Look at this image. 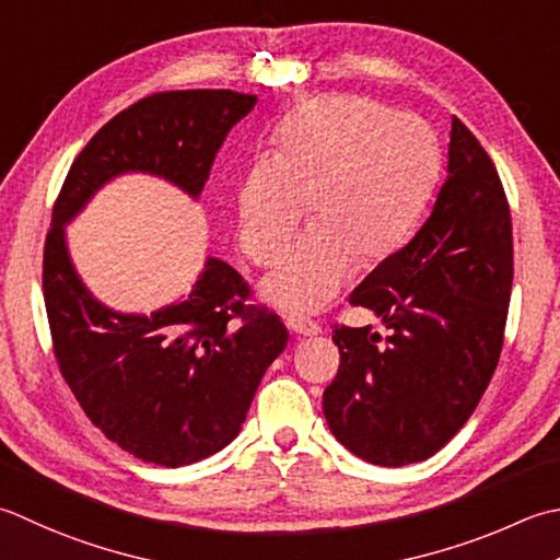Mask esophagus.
Wrapping results in <instances>:
<instances>
[{
	"instance_id": "34e87169",
	"label": "esophagus",
	"mask_w": 560,
	"mask_h": 560,
	"mask_svg": "<svg viewBox=\"0 0 560 560\" xmlns=\"http://www.w3.org/2000/svg\"><path fill=\"white\" fill-rule=\"evenodd\" d=\"M287 325H289V330H293L295 335L313 337V335L320 332V325H317L315 320H311V317H303V315H289L287 317Z\"/></svg>"
}]
</instances>
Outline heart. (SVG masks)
<instances>
[{"mask_svg":"<svg viewBox=\"0 0 560 560\" xmlns=\"http://www.w3.org/2000/svg\"><path fill=\"white\" fill-rule=\"evenodd\" d=\"M273 158L247 170L237 194L240 245L273 265L311 203L313 230L265 281L289 311H317L352 277L408 243L442 172V150L422 118L357 94L317 96L283 120Z\"/></svg>","mask_w":560,"mask_h":560,"instance_id":"1","label":"heart"}]
</instances>
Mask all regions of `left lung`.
I'll return each instance as SVG.
<instances>
[{
	"mask_svg": "<svg viewBox=\"0 0 560 560\" xmlns=\"http://www.w3.org/2000/svg\"><path fill=\"white\" fill-rule=\"evenodd\" d=\"M512 257L500 174L454 116L448 177L432 215L349 295L390 335L371 325L332 330L339 369L323 412L337 442L369 464L408 466L462 430L505 342Z\"/></svg>",
	"mask_w": 560,
	"mask_h": 560,
	"instance_id": "left-lung-1",
	"label": "left lung"
}]
</instances>
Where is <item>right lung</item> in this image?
<instances>
[{"mask_svg": "<svg viewBox=\"0 0 560 560\" xmlns=\"http://www.w3.org/2000/svg\"><path fill=\"white\" fill-rule=\"evenodd\" d=\"M255 104L233 90L140 98L86 142L52 206L43 299L55 361L92 424L145 464L177 468L233 442L289 332L267 305L249 303L247 281L221 259L206 261L177 305L150 317L108 311L74 273L62 225L124 172L158 174L196 199L228 130Z\"/></svg>", "mask_w": 560, "mask_h": 560, "instance_id": "obj_1", "label": "right lung"}]
</instances>
